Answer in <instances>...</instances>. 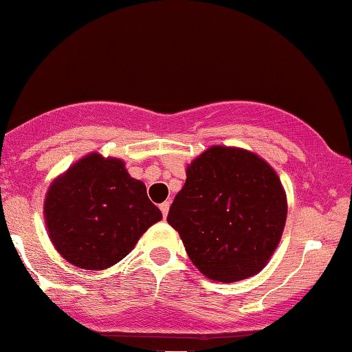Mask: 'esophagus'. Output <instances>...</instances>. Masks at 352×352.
Wrapping results in <instances>:
<instances>
[{
  "label": "esophagus",
  "mask_w": 352,
  "mask_h": 352,
  "mask_svg": "<svg viewBox=\"0 0 352 352\" xmlns=\"http://www.w3.org/2000/svg\"><path fill=\"white\" fill-rule=\"evenodd\" d=\"M168 208H170V201H164V204H160V212H162L164 218L167 217V213H168Z\"/></svg>",
  "instance_id": "obj_1"
}]
</instances>
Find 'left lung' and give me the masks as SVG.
<instances>
[{"label":"left lung","instance_id":"left-lung-1","mask_svg":"<svg viewBox=\"0 0 352 352\" xmlns=\"http://www.w3.org/2000/svg\"><path fill=\"white\" fill-rule=\"evenodd\" d=\"M286 213L281 182L263 159L215 145L188 165L167 221L205 276L233 283L265 268Z\"/></svg>","mask_w":352,"mask_h":352}]
</instances>
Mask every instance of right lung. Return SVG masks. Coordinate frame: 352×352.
Returning <instances> with one entry per match:
<instances>
[{"label":"right lung","instance_id":"1","mask_svg":"<svg viewBox=\"0 0 352 352\" xmlns=\"http://www.w3.org/2000/svg\"><path fill=\"white\" fill-rule=\"evenodd\" d=\"M119 159H80L50 187L44 217L56 250L84 270H106L162 218L147 188Z\"/></svg>","mask_w":352,"mask_h":352}]
</instances>
